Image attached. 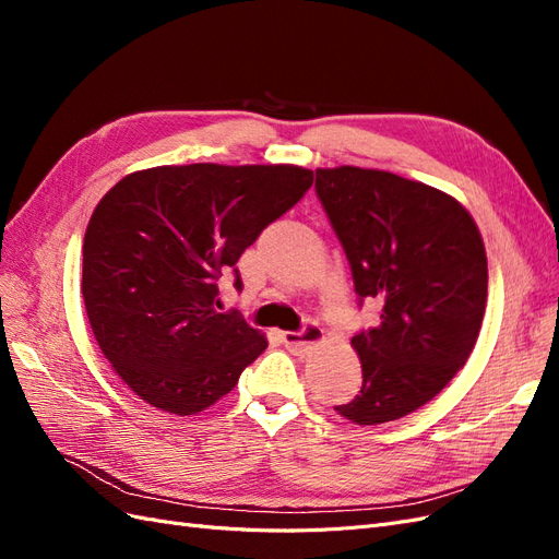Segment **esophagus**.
Instances as JSON below:
<instances>
[{"instance_id":"34e87169","label":"esophagus","mask_w":559,"mask_h":559,"mask_svg":"<svg viewBox=\"0 0 559 559\" xmlns=\"http://www.w3.org/2000/svg\"><path fill=\"white\" fill-rule=\"evenodd\" d=\"M282 341L292 352L302 354V352H308V349H312L314 345L324 341V329L314 324V321H306V326H302L298 333H294V331L282 333Z\"/></svg>"}]
</instances>
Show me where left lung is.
Returning a JSON list of instances; mask_svg holds the SVG:
<instances>
[{"instance_id": "1", "label": "left lung", "mask_w": 559, "mask_h": 559, "mask_svg": "<svg viewBox=\"0 0 559 559\" xmlns=\"http://www.w3.org/2000/svg\"><path fill=\"white\" fill-rule=\"evenodd\" d=\"M317 195L349 261L359 302L380 306L359 331L361 392L335 411L382 425L421 408L464 368L487 300L480 230L452 195L384 170H317Z\"/></svg>"}]
</instances>
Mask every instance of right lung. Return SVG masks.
<instances>
[{
    "label": "right lung",
    "mask_w": 559,
    "mask_h": 559,
    "mask_svg": "<svg viewBox=\"0 0 559 559\" xmlns=\"http://www.w3.org/2000/svg\"><path fill=\"white\" fill-rule=\"evenodd\" d=\"M298 165H160L123 177L83 238L81 294L95 341L134 394L195 415L267 347L238 312H216V280L306 195Z\"/></svg>",
    "instance_id": "add662e5"
}]
</instances>
